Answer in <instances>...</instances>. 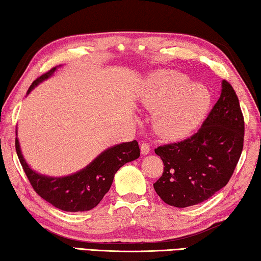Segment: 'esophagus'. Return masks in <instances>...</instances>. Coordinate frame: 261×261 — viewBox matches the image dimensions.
I'll use <instances>...</instances> for the list:
<instances>
[{
	"mask_svg": "<svg viewBox=\"0 0 261 261\" xmlns=\"http://www.w3.org/2000/svg\"><path fill=\"white\" fill-rule=\"evenodd\" d=\"M151 151V146H149L148 143H141L140 145V152L143 155H147V154Z\"/></svg>",
	"mask_w": 261,
	"mask_h": 261,
	"instance_id": "obj_1",
	"label": "esophagus"
}]
</instances>
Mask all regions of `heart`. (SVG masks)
Instances as JSON below:
<instances>
[{
	"instance_id": "1",
	"label": "heart",
	"mask_w": 261,
	"mask_h": 261,
	"mask_svg": "<svg viewBox=\"0 0 261 261\" xmlns=\"http://www.w3.org/2000/svg\"><path fill=\"white\" fill-rule=\"evenodd\" d=\"M141 102L154 114V126L166 138H178L199 124L211 103L208 88L191 83L177 71L153 77L141 95Z\"/></svg>"
}]
</instances>
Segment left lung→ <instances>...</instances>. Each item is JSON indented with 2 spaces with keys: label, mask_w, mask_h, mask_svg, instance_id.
<instances>
[{
  "label": "left lung",
  "mask_w": 261,
  "mask_h": 261,
  "mask_svg": "<svg viewBox=\"0 0 261 261\" xmlns=\"http://www.w3.org/2000/svg\"><path fill=\"white\" fill-rule=\"evenodd\" d=\"M244 118L232 86L222 81L221 95L197 134L155 148L163 173L153 184L166 204L184 208L205 201L226 187L240 160Z\"/></svg>",
  "instance_id": "8db88e82"
}]
</instances>
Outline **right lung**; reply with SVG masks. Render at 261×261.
I'll list each match as a JSON object with an SVG mask.
<instances>
[{"instance_id":"1","label":"right lung","mask_w":261,"mask_h":261,"mask_svg":"<svg viewBox=\"0 0 261 261\" xmlns=\"http://www.w3.org/2000/svg\"><path fill=\"white\" fill-rule=\"evenodd\" d=\"M60 67L53 68L35 79L30 86L28 94L39 84L50 78ZM15 145L17 155L35 192L56 208L64 212H85L94 208L109 191L116 171L125 163L136 160L140 155L137 140L117 144L105 149L93 161L76 173L61 177H51L37 173L29 166L21 153L17 137Z\"/></svg>"}]
</instances>
